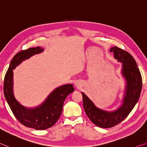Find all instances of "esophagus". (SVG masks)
I'll return each mask as SVG.
<instances>
[{
	"label": "esophagus",
	"instance_id": "1",
	"mask_svg": "<svg viewBox=\"0 0 147 147\" xmlns=\"http://www.w3.org/2000/svg\"><path fill=\"white\" fill-rule=\"evenodd\" d=\"M74 86L77 89H80L82 87V83L80 81H76L75 83H74Z\"/></svg>",
	"mask_w": 147,
	"mask_h": 147
}]
</instances>
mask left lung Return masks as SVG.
Masks as SVG:
<instances>
[{
	"label": "left lung",
	"mask_w": 147,
	"mask_h": 147,
	"mask_svg": "<svg viewBox=\"0 0 147 147\" xmlns=\"http://www.w3.org/2000/svg\"><path fill=\"white\" fill-rule=\"evenodd\" d=\"M114 57L121 63V75L125 82L123 96L119 107L113 111H107L97 107L94 102L82 92L83 105L87 116L93 123L101 128H110L127 118L140 98L142 89V78L137 63L131 55L118 47L111 48Z\"/></svg>",
	"instance_id": "1"
}]
</instances>
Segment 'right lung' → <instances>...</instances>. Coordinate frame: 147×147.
Listing matches in <instances>:
<instances>
[{"label": "right lung", "mask_w": 147, "mask_h": 147, "mask_svg": "<svg viewBox=\"0 0 147 147\" xmlns=\"http://www.w3.org/2000/svg\"><path fill=\"white\" fill-rule=\"evenodd\" d=\"M43 51L44 49L37 47L18 53L11 61L4 82V96L13 114L22 125L36 130L49 129L55 124L62 114L65 98L74 90L71 84L58 87L40 105L33 108L26 107L17 100L13 93V70L23 61Z\"/></svg>", "instance_id": "add662e5"}]
</instances>
